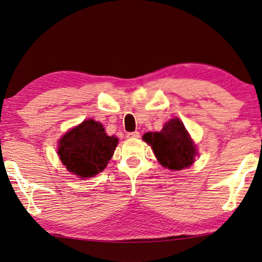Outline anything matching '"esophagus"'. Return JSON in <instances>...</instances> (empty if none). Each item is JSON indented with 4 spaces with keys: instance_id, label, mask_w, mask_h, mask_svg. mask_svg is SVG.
Here are the masks:
<instances>
[{
    "instance_id": "34e87169",
    "label": "esophagus",
    "mask_w": 262,
    "mask_h": 262,
    "mask_svg": "<svg viewBox=\"0 0 262 262\" xmlns=\"http://www.w3.org/2000/svg\"><path fill=\"white\" fill-rule=\"evenodd\" d=\"M126 137H127V138H132V139H135V138H139V132H138V131H135V132H127V134H126Z\"/></svg>"
}]
</instances>
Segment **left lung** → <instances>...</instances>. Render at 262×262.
I'll return each mask as SVG.
<instances>
[{"instance_id": "8db88e82", "label": "left lung", "mask_w": 262, "mask_h": 262, "mask_svg": "<svg viewBox=\"0 0 262 262\" xmlns=\"http://www.w3.org/2000/svg\"><path fill=\"white\" fill-rule=\"evenodd\" d=\"M143 139L152 147L158 161L171 170L189 168L198 154L193 140L178 118L168 121L160 132H147Z\"/></svg>"}]
</instances>
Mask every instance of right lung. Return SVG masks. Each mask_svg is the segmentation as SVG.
<instances>
[{
	"label": "right lung",
	"instance_id": "right-lung-1",
	"mask_svg": "<svg viewBox=\"0 0 262 262\" xmlns=\"http://www.w3.org/2000/svg\"><path fill=\"white\" fill-rule=\"evenodd\" d=\"M118 144L105 134L102 124L86 119L58 141V157L70 171L80 178L94 177L107 167Z\"/></svg>",
	"mask_w": 262,
	"mask_h": 262
}]
</instances>
